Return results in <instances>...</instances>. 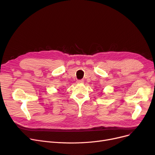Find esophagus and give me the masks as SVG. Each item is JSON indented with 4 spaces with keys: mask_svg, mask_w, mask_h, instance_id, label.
<instances>
[{
    "mask_svg": "<svg viewBox=\"0 0 155 155\" xmlns=\"http://www.w3.org/2000/svg\"><path fill=\"white\" fill-rule=\"evenodd\" d=\"M77 82L78 84H83L84 82V80H77Z\"/></svg>",
    "mask_w": 155,
    "mask_h": 155,
    "instance_id": "obj_1",
    "label": "esophagus"
}]
</instances>
